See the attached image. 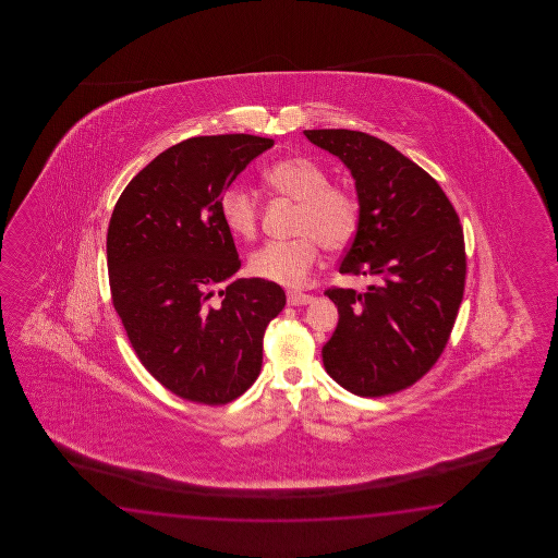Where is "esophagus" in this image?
<instances>
[{"label":"esophagus","mask_w":558,"mask_h":558,"mask_svg":"<svg viewBox=\"0 0 558 558\" xmlns=\"http://www.w3.org/2000/svg\"><path fill=\"white\" fill-rule=\"evenodd\" d=\"M313 299L315 296L301 293V291H289L287 293V303L293 305V307H296V305H308V303H313Z\"/></svg>","instance_id":"obj_1"}]
</instances>
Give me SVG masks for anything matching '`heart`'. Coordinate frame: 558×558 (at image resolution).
Here are the masks:
<instances>
[{
	"mask_svg": "<svg viewBox=\"0 0 558 558\" xmlns=\"http://www.w3.org/2000/svg\"><path fill=\"white\" fill-rule=\"evenodd\" d=\"M265 183L296 202L291 231L295 238L269 241L251 255V274L287 284L307 283L319 262L320 245L343 251L361 226V202L355 191L329 183V173L305 155L275 161L263 171ZM219 214L233 238L251 241L259 231V203L239 185L227 187L219 197Z\"/></svg>",
	"mask_w": 558,
	"mask_h": 558,
	"instance_id": "b5f03b06",
	"label": "heart"
}]
</instances>
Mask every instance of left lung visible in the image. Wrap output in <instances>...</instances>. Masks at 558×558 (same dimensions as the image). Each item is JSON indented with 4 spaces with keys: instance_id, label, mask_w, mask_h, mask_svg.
I'll return each mask as SVG.
<instances>
[{
    "instance_id": "1",
    "label": "left lung",
    "mask_w": 558,
    "mask_h": 558,
    "mask_svg": "<svg viewBox=\"0 0 558 558\" xmlns=\"http://www.w3.org/2000/svg\"><path fill=\"white\" fill-rule=\"evenodd\" d=\"M355 178L361 226L341 274L375 275L365 293L329 287L339 323L323 347L327 373L359 397L423 379L449 343L466 277L463 227L423 167L363 131L307 130Z\"/></svg>"
}]
</instances>
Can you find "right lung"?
Masks as SVG:
<instances>
[{
	"label": "right lung",
	"mask_w": 558,
	"mask_h": 558,
	"mask_svg": "<svg viewBox=\"0 0 558 558\" xmlns=\"http://www.w3.org/2000/svg\"><path fill=\"white\" fill-rule=\"evenodd\" d=\"M274 140L191 137L157 155L119 195L107 227L111 303L143 367L191 403H231L259 377L263 335L283 311L279 284L238 279L221 193Z\"/></svg>",
	"instance_id": "1"
}]
</instances>
